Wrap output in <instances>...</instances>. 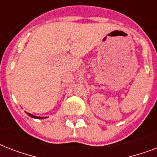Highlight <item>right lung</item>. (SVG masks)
Here are the masks:
<instances>
[{"instance_id":"add662e5","label":"right lung","mask_w":157,"mask_h":157,"mask_svg":"<svg viewBox=\"0 0 157 157\" xmlns=\"http://www.w3.org/2000/svg\"><path fill=\"white\" fill-rule=\"evenodd\" d=\"M27 114H28L29 117H33V118H36V119H44V118H45V117H36V116H33V115L30 114V113H27Z\"/></svg>"}]
</instances>
